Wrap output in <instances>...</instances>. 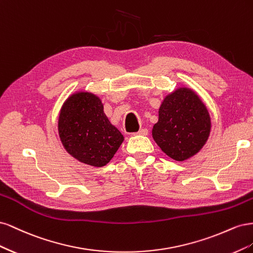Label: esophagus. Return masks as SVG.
Here are the masks:
<instances>
[{
    "label": "esophagus",
    "instance_id": "obj_1",
    "mask_svg": "<svg viewBox=\"0 0 253 253\" xmlns=\"http://www.w3.org/2000/svg\"><path fill=\"white\" fill-rule=\"evenodd\" d=\"M148 134H149V131L147 128H142V129H139L138 132L133 133V135H140V136H147Z\"/></svg>",
    "mask_w": 253,
    "mask_h": 253
}]
</instances>
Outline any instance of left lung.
Here are the masks:
<instances>
[{
	"label": "left lung",
	"mask_w": 253,
	"mask_h": 253,
	"mask_svg": "<svg viewBox=\"0 0 253 253\" xmlns=\"http://www.w3.org/2000/svg\"><path fill=\"white\" fill-rule=\"evenodd\" d=\"M210 132L207 106L195 90L181 85L164 97L152 137L170 158L185 162L203 149Z\"/></svg>",
	"instance_id": "obj_1"
}]
</instances>
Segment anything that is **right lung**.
Here are the masks:
<instances>
[{
  "label": "right lung",
  "instance_id": "obj_1",
  "mask_svg": "<svg viewBox=\"0 0 253 253\" xmlns=\"http://www.w3.org/2000/svg\"><path fill=\"white\" fill-rule=\"evenodd\" d=\"M58 133L68 154L96 168L108 165L125 140L104 114L101 99L84 89L74 91L61 106Z\"/></svg>",
  "mask_w": 253,
  "mask_h": 253
}]
</instances>
